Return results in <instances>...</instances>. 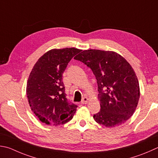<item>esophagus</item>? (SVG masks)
<instances>
[{
    "label": "esophagus",
    "mask_w": 158,
    "mask_h": 158,
    "mask_svg": "<svg viewBox=\"0 0 158 158\" xmlns=\"http://www.w3.org/2000/svg\"><path fill=\"white\" fill-rule=\"evenodd\" d=\"M89 102V99L87 97H84V98L82 99V100H81V104H87V103Z\"/></svg>",
    "instance_id": "obj_1"
}]
</instances>
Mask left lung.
I'll return each mask as SVG.
<instances>
[{"label": "left lung", "instance_id": "obj_1", "mask_svg": "<svg viewBox=\"0 0 158 158\" xmlns=\"http://www.w3.org/2000/svg\"><path fill=\"white\" fill-rule=\"evenodd\" d=\"M74 59L90 68L97 79L101 109L94 114L95 122L108 128L127 122L135 111L140 94L131 64L114 51L86 50Z\"/></svg>", "mask_w": 158, "mask_h": 158}]
</instances>
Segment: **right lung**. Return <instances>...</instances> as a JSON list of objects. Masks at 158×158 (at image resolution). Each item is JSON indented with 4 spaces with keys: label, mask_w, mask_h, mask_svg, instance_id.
I'll return each instance as SVG.
<instances>
[{
    "label": "right lung",
    "mask_w": 158,
    "mask_h": 158,
    "mask_svg": "<svg viewBox=\"0 0 158 158\" xmlns=\"http://www.w3.org/2000/svg\"><path fill=\"white\" fill-rule=\"evenodd\" d=\"M81 50L52 49L34 64L28 77L26 94L31 110L47 125L64 124L73 119L77 106L68 101L62 74Z\"/></svg>",
    "instance_id": "add662e5"
}]
</instances>
